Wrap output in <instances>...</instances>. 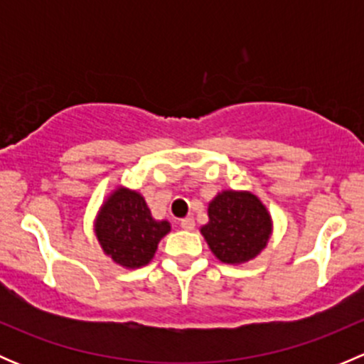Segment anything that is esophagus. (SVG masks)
Masks as SVG:
<instances>
[{"label": "esophagus", "mask_w": 364, "mask_h": 364, "mask_svg": "<svg viewBox=\"0 0 364 364\" xmlns=\"http://www.w3.org/2000/svg\"><path fill=\"white\" fill-rule=\"evenodd\" d=\"M179 225H181L183 230H193V229H196V222H193V218H190V216H188V218H183Z\"/></svg>", "instance_id": "esophagus-1"}]
</instances>
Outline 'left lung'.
Instances as JSON below:
<instances>
[{
    "instance_id": "1",
    "label": "left lung",
    "mask_w": 364,
    "mask_h": 364,
    "mask_svg": "<svg viewBox=\"0 0 364 364\" xmlns=\"http://www.w3.org/2000/svg\"><path fill=\"white\" fill-rule=\"evenodd\" d=\"M209 222L200 227L209 250L223 264H247L269 243L273 218L248 190H222L208 204Z\"/></svg>"
}]
</instances>
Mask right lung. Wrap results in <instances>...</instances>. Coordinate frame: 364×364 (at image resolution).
I'll use <instances>...</instances> for the list:
<instances>
[{
	"label": "right lung",
	"mask_w": 364,
	"mask_h": 364,
	"mask_svg": "<svg viewBox=\"0 0 364 364\" xmlns=\"http://www.w3.org/2000/svg\"><path fill=\"white\" fill-rule=\"evenodd\" d=\"M93 230L112 262L124 269H139L151 262L160 240L171 232V223L153 218L137 190L116 186L98 209Z\"/></svg>",
	"instance_id": "add662e5"
}]
</instances>
